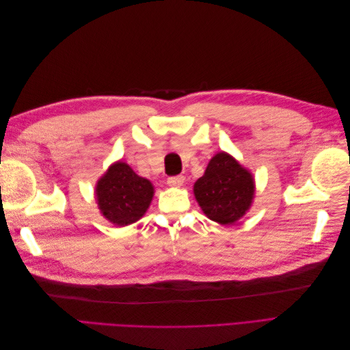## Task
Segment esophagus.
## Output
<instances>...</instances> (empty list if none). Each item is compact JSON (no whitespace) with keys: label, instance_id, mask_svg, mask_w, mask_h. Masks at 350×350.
Segmentation results:
<instances>
[{"label":"esophagus","instance_id":"obj_1","mask_svg":"<svg viewBox=\"0 0 350 350\" xmlns=\"http://www.w3.org/2000/svg\"><path fill=\"white\" fill-rule=\"evenodd\" d=\"M166 184L169 187H181L184 184V176L183 175H178V176H169Z\"/></svg>","mask_w":350,"mask_h":350}]
</instances>
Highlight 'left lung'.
<instances>
[{
  "label": "left lung",
  "mask_w": 350,
  "mask_h": 350,
  "mask_svg": "<svg viewBox=\"0 0 350 350\" xmlns=\"http://www.w3.org/2000/svg\"><path fill=\"white\" fill-rule=\"evenodd\" d=\"M254 178L230 154L220 152L210 159L204 175L194 184V196L204 215L220 225H232L251 207Z\"/></svg>",
  "instance_id": "1"
}]
</instances>
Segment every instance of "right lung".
<instances>
[{"label": "right lung", "mask_w": 350, "mask_h": 350, "mask_svg": "<svg viewBox=\"0 0 350 350\" xmlns=\"http://www.w3.org/2000/svg\"><path fill=\"white\" fill-rule=\"evenodd\" d=\"M154 189L149 179L116 162L98 181L96 200L100 213L116 226H126L143 217L149 208Z\"/></svg>", "instance_id": "add662e5"}]
</instances>
